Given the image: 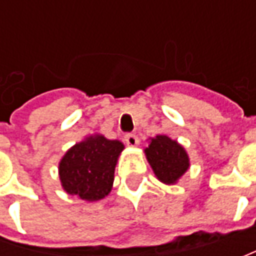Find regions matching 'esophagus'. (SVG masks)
<instances>
[{
    "label": "esophagus",
    "instance_id": "1",
    "mask_svg": "<svg viewBox=\"0 0 256 256\" xmlns=\"http://www.w3.org/2000/svg\"><path fill=\"white\" fill-rule=\"evenodd\" d=\"M124 140H125V144H126L128 146H136V145L140 144L138 136L134 135V134H126V135L124 136Z\"/></svg>",
    "mask_w": 256,
    "mask_h": 256
}]
</instances>
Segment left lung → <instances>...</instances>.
I'll return each instance as SVG.
<instances>
[{
	"mask_svg": "<svg viewBox=\"0 0 256 256\" xmlns=\"http://www.w3.org/2000/svg\"><path fill=\"white\" fill-rule=\"evenodd\" d=\"M144 152L155 176L165 185H175L191 165L186 150L166 135L148 138Z\"/></svg>",
	"mask_w": 256,
	"mask_h": 256,
	"instance_id": "8db88e82",
	"label": "left lung"
}]
</instances>
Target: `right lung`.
<instances>
[{
    "label": "right lung",
    "mask_w": 256,
    "mask_h": 256,
    "mask_svg": "<svg viewBox=\"0 0 256 256\" xmlns=\"http://www.w3.org/2000/svg\"><path fill=\"white\" fill-rule=\"evenodd\" d=\"M124 148L121 141L101 134L72 145L58 164L62 190L88 202L104 200L112 190L114 172Z\"/></svg>",
    "instance_id": "right-lung-1"
}]
</instances>
